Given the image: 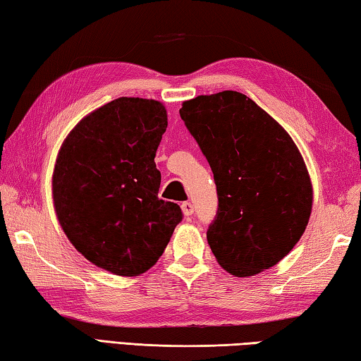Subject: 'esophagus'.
<instances>
[{
  "instance_id": "obj_1",
  "label": "esophagus",
  "mask_w": 361,
  "mask_h": 361,
  "mask_svg": "<svg viewBox=\"0 0 361 361\" xmlns=\"http://www.w3.org/2000/svg\"><path fill=\"white\" fill-rule=\"evenodd\" d=\"M182 212H184V216H192L193 214V211H195V207H193V204L190 203V201H185V203H182Z\"/></svg>"
}]
</instances>
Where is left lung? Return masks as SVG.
<instances>
[{
	"label": "left lung",
	"instance_id": "obj_1",
	"mask_svg": "<svg viewBox=\"0 0 361 361\" xmlns=\"http://www.w3.org/2000/svg\"><path fill=\"white\" fill-rule=\"evenodd\" d=\"M179 114L217 185V214L206 233L212 254L238 277L274 267L300 241L312 209L311 180L292 137L233 90L185 101Z\"/></svg>",
	"mask_w": 361,
	"mask_h": 361
}]
</instances>
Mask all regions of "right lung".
Returning <instances> with one entry per match:
<instances>
[{"label": "right lung", "instance_id": "obj_1", "mask_svg": "<svg viewBox=\"0 0 361 361\" xmlns=\"http://www.w3.org/2000/svg\"><path fill=\"white\" fill-rule=\"evenodd\" d=\"M166 126L158 101L117 98L82 118L56 158L63 231L87 260L117 276L154 267L184 217L179 204L158 198L154 158Z\"/></svg>", "mask_w": 361, "mask_h": 361}]
</instances>
